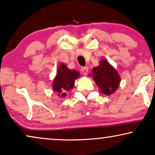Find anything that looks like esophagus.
Instances as JSON below:
<instances>
[{
  "mask_svg": "<svg viewBox=\"0 0 155 155\" xmlns=\"http://www.w3.org/2000/svg\"><path fill=\"white\" fill-rule=\"evenodd\" d=\"M80 71H81L82 73L83 74V75H86L87 74V72H88V68L87 67H82L81 68H80Z\"/></svg>",
  "mask_w": 155,
  "mask_h": 155,
  "instance_id": "esophagus-1",
  "label": "esophagus"
}]
</instances>
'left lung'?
<instances>
[{"label": "left lung", "mask_w": 155, "mask_h": 155, "mask_svg": "<svg viewBox=\"0 0 155 155\" xmlns=\"http://www.w3.org/2000/svg\"><path fill=\"white\" fill-rule=\"evenodd\" d=\"M92 76L95 83L100 89L101 92L104 94H112L119 85V75L115 68L106 60H101L99 66L93 68Z\"/></svg>", "instance_id": "1"}]
</instances>
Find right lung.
I'll list each match as a JSON object with an SVG mask.
<instances>
[{"instance_id": "right-lung-1", "label": "right lung", "mask_w": 155, "mask_h": 155, "mask_svg": "<svg viewBox=\"0 0 155 155\" xmlns=\"http://www.w3.org/2000/svg\"><path fill=\"white\" fill-rule=\"evenodd\" d=\"M80 77V73L74 70L71 71L65 64L59 66L56 78L53 82V89L59 93L58 96L65 97L68 91L73 88L75 80Z\"/></svg>"}]
</instances>
